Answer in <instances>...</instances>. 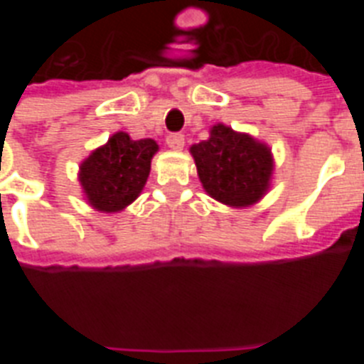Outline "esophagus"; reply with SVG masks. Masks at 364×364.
Listing matches in <instances>:
<instances>
[{"instance_id":"34e87169","label":"esophagus","mask_w":364,"mask_h":364,"mask_svg":"<svg viewBox=\"0 0 364 364\" xmlns=\"http://www.w3.org/2000/svg\"><path fill=\"white\" fill-rule=\"evenodd\" d=\"M166 142H167V147H171V149H175V151H180L182 147H184V136H182L180 133H173L166 138Z\"/></svg>"}]
</instances>
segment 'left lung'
Instances as JSON below:
<instances>
[{"label": "left lung", "mask_w": 364, "mask_h": 364, "mask_svg": "<svg viewBox=\"0 0 364 364\" xmlns=\"http://www.w3.org/2000/svg\"><path fill=\"white\" fill-rule=\"evenodd\" d=\"M189 151L202 188L215 200L231 208H247L268 191L273 175L272 149L250 134L217 124L208 140Z\"/></svg>", "instance_id": "8db88e82"}]
</instances>
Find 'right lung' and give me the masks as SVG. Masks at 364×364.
<instances>
[{
  "label": "right lung",
  "mask_w": 364,
  "mask_h": 364,
  "mask_svg": "<svg viewBox=\"0 0 364 364\" xmlns=\"http://www.w3.org/2000/svg\"><path fill=\"white\" fill-rule=\"evenodd\" d=\"M156 151L159 144L151 138L131 140L124 131L112 134L80 166L78 180L87 202L104 213L127 208L142 193Z\"/></svg>",
  "instance_id": "add662e5"
}]
</instances>
